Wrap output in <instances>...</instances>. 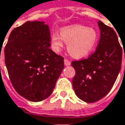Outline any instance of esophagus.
Segmentation results:
<instances>
[{
	"instance_id": "34e87169",
	"label": "esophagus",
	"mask_w": 125,
	"mask_h": 125,
	"mask_svg": "<svg viewBox=\"0 0 125 125\" xmlns=\"http://www.w3.org/2000/svg\"><path fill=\"white\" fill-rule=\"evenodd\" d=\"M64 64H65V66H70L71 62L67 59H64Z\"/></svg>"
}]
</instances>
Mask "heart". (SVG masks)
I'll list each match as a JSON object with an SVG mask.
<instances>
[{"mask_svg":"<svg viewBox=\"0 0 125 125\" xmlns=\"http://www.w3.org/2000/svg\"><path fill=\"white\" fill-rule=\"evenodd\" d=\"M63 42L67 43V51L76 59L89 56L96 48L98 33L94 29L82 25L74 24L60 29L59 34L51 35V46L53 51L59 52L63 47Z\"/></svg>","mask_w":125,"mask_h":125,"instance_id":"1","label":"heart"}]
</instances>
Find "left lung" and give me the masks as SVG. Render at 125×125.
Listing matches in <instances>:
<instances>
[{"mask_svg":"<svg viewBox=\"0 0 125 125\" xmlns=\"http://www.w3.org/2000/svg\"><path fill=\"white\" fill-rule=\"evenodd\" d=\"M97 24L100 39L96 51L88 59L72 63L76 71L72 80L75 94L88 103L97 102L107 94L122 66V50L116 33L100 21Z\"/></svg>","mask_w":125,"mask_h":125,"instance_id":"1","label":"left lung"}]
</instances>
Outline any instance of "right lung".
Here are the masks:
<instances>
[{
	"mask_svg": "<svg viewBox=\"0 0 125 125\" xmlns=\"http://www.w3.org/2000/svg\"><path fill=\"white\" fill-rule=\"evenodd\" d=\"M50 42L49 25L27 21L11 31L5 47L10 82L29 101L37 102L50 96L64 68L63 58L49 48Z\"/></svg>",
	"mask_w": 125,
	"mask_h": 125,
	"instance_id": "right-lung-1",
	"label": "right lung"
}]
</instances>
